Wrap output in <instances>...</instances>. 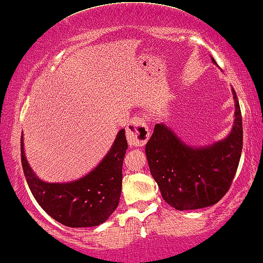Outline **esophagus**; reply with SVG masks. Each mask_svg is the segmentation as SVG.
Instances as JSON below:
<instances>
[{"mask_svg": "<svg viewBox=\"0 0 263 263\" xmlns=\"http://www.w3.org/2000/svg\"><path fill=\"white\" fill-rule=\"evenodd\" d=\"M149 127L143 117H134L127 127V139L129 146H144L149 139Z\"/></svg>", "mask_w": 263, "mask_h": 263, "instance_id": "34e87169", "label": "esophagus"}]
</instances>
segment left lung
Listing matches in <instances>:
<instances>
[{"label": "left lung", "instance_id": "1", "mask_svg": "<svg viewBox=\"0 0 263 263\" xmlns=\"http://www.w3.org/2000/svg\"><path fill=\"white\" fill-rule=\"evenodd\" d=\"M212 63L216 64L211 57ZM235 101L234 124L226 139L208 146H190L165 123L155 124L146 144L151 174L166 203L182 210L211 206L229 190L243 144L242 115Z\"/></svg>", "mask_w": 263, "mask_h": 263}]
</instances>
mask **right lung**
<instances>
[{
    "label": "right lung",
    "instance_id": "obj_1",
    "mask_svg": "<svg viewBox=\"0 0 263 263\" xmlns=\"http://www.w3.org/2000/svg\"><path fill=\"white\" fill-rule=\"evenodd\" d=\"M24 146L21 135V162L30 192L57 222L70 228L96 227L119 206L123 158L128 148L124 129L117 133L109 152L92 171L67 182L41 180L29 166Z\"/></svg>",
    "mask_w": 263,
    "mask_h": 263
}]
</instances>
